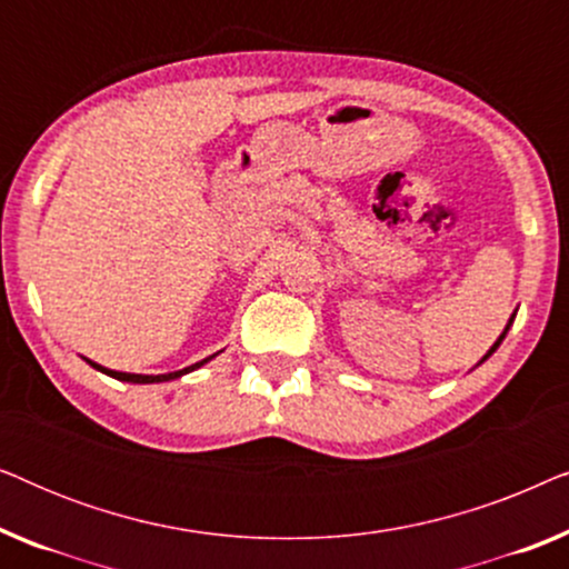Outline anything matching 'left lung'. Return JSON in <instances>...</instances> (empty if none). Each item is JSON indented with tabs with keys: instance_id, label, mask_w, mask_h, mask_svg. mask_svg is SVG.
<instances>
[{
	"instance_id": "8db88e82",
	"label": "left lung",
	"mask_w": 569,
	"mask_h": 569,
	"mask_svg": "<svg viewBox=\"0 0 569 569\" xmlns=\"http://www.w3.org/2000/svg\"><path fill=\"white\" fill-rule=\"evenodd\" d=\"M516 313H518V310H516ZM516 313H512V316H510V321H508V326H505V331H502V333H500V337H497V341H495V345H492V347H489V349H487V355H485V357H481V360H479V362H477V365H481V362H485V360H489V357H492V355H495V352H497V347H500V345H502V339H505V333H508V331H510V326H512V321H516Z\"/></svg>"
}]
</instances>
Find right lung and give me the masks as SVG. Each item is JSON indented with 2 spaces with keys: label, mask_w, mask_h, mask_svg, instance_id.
Listing matches in <instances>:
<instances>
[{
  "label": "right lung",
  "mask_w": 569,
  "mask_h": 569,
  "mask_svg": "<svg viewBox=\"0 0 569 569\" xmlns=\"http://www.w3.org/2000/svg\"><path fill=\"white\" fill-rule=\"evenodd\" d=\"M220 352H222V349H220ZM220 352L209 355V357H204V360H201V362H193V365H189V368H183V370H173V372H160V376H142V372H121V370H111V368H103V365H98V362L88 360V357H84V362H88L90 368H96V370H100V372H106V376H111V378H116V380H123V383H168V380L183 378L186 372H193V370H199L201 365H207L209 360H214V357L220 355Z\"/></svg>",
  "instance_id": "right-lung-1"
}]
</instances>
